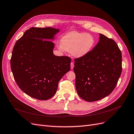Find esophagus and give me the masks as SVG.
Returning a JSON list of instances; mask_svg holds the SVG:
<instances>
[{
	"label": "esophagus",
	"mask_w": 134,
	"mask_h": 134,
	"mask_svg": "<svg viewBox=\"0 0 134 134\" xmlns=\"http://www.w3.org/2000/svg\"><path fill=\"white\" fill-rule=\"evenodd\" d=\"M74 67V63L73 62H71V64H70V68H71V69H73Z\"/></svg>",
	"instance_id": "34e87169"
}]
</instances>
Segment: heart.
<instances>
[{
  "label": "heart",
  "instance_id": "obj_1",
  "mask_svg": "<svg viewBox=\"0 0 134 134\" xmlns=\"http://www.w3.org/2000/svg\"><path fill=\"white\" fill-rule=\"evenodd\" d=\"M95 44L94 37L91 34L72 31L64 35L60 40L61 48L71 53L75 58H80L87 55Z\"/></svg>",
  "mask_w": 134,
  "mask_h": 134
}]
</instances>
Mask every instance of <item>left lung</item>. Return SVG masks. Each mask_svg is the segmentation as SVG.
Here are the masks:
<instances>
[{"mask_svg":"<svg viewBox=\"0 0 134 134\" xmlns=\"http://www.w3.org/2000/svg\"><path fill=\"white\" fill-rule=\"evenodd\" d=\"M122 56L115 42L99 34V40L85 56L75 59L77 94L87 102L102 99L114 90L122 70Z\"/></svg>","mask_w":134,"mask_h":134,"instance_id":"left-lung-1","label":"left lung"}]
</instances>
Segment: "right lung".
I'll list each match as a JSON object with an SVG mask.
<instances>
[{
  "instance_id": "right-lung-1",
  "label": "right lung",
  "mask_w": 134,
  "mask_h": 134,
  "mask_svg": "<svg viewBox=\"0 0 134 134\" xmlns=\"http://www.w3.org/2000/svg\"><path fill=\"white\" fill-rule=\"evenodd\" d=\"M60 30L32 27L14 47L10 60L14 79L30 97L48 100L54 96L58 82L70 69L71 59L53 54L54 36Z\"/></svg>"
}]
</instances>
